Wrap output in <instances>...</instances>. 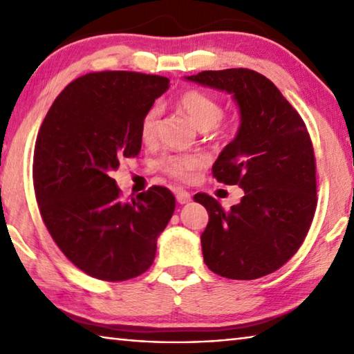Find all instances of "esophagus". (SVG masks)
<instances>
[{"instance_id": "1", "label": "esophagus", "mask_w": 354, "mask_h": 354, "mask_svg": "<svg viewBox=\"0 0 354 354\" xmlns=\"http://www.w3.org/2000/svg\"><path fill=\"white\" fill-rule=\"evenodd\" d=\"M176 200H178L179 205H185V203H189L192 200V195L189 194L187 190L178 189L176 190Z\"/></svg>"}]
</instances>
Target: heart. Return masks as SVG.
Here are the masks:
<instances>
[{
  "mask_svg": "<svg viewBox=\"0 0 354 354\" xmlns=\"http://www.w3.org/2000/svg\"><path fill=\"white\" fill-rule=\"evenodd\" d=\"M176 106L183 111L194 124L206 129L209 134L221 136L226 133L227 124L223 122V106L214 95L200 88H187L176 98ZM160 107L154 104L143 113L140 120V139L147 145L154 143L158 137ZM207 164L203 153H176L165 154L158 160L159 170L179 183H189L196 171Z\"/></svg>",
  "mask_w": 354,
  "mask_h": 354,
  "instance_id": "1",
  "label": "heart"
}]
</instances>
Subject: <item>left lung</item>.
<instances>
[{"label":"left lung","instance_id":"left-lung-1","mask_svg":"<svg viewBox=\"0 0 354 354\" xmlns=\"http://www.w3.org/2000/svg\"><path fill=\"white\" fill-rule=\"evenodd\" d=\"M187 80L232 93L241 107V128L212 175L245 195L230 209L207 194L194 196L209 214L201 234L205 263L230 279L266 277L297 253L315 214V154L308 128L277 86L254 70H207Z\"/></svg>","mask_w":354,"mask_h":354}]
</instances>
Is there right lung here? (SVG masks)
Here are the masks:
<instances>
[{
    "label": "right lung",
    "mask_w": 354,
    "mask_h": 354,
    "mask_svg": "<svg viewBox=\"0 0 354 354\" xmlns=\"http://www.w3.org/2000/svg\"><path fill=\"white\" fill-rule=\"evenodd\" d=\"M170 80L95 71L59 93L39 129L32 181L41 220L65 257L88 277L127 281L145 273L175 195L153 185L124 203L111 175L140 153V120Z\"/></svg>",
    "instance_id": "obj_1"
}]
</instances>
